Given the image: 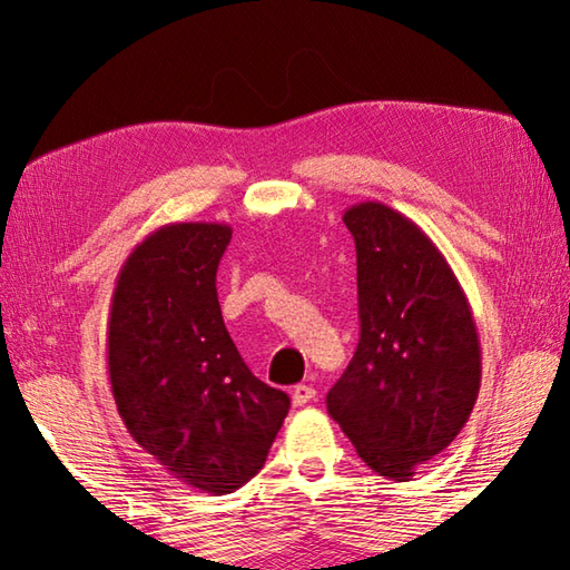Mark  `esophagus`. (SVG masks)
Masks as SVG:
<instances>
[{"instance_id": "obj_1", "label": "esophagus", "mask_w": 570, "mask_h": 570, "mask_svg": "<svg viewBox=\"0 0 570 570\" xmlns=\"http://www.w3.org/2000/svg\"><path fill=\"white\" fill-rule=\"evenodd\" d=\"M313 396H316V390H313L311 384H296L294 392H292V404L294 406H304V404L311 402Z\"/></svg>"}]
</instances>
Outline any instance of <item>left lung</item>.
<instances>
[{"instance_id": "left-lung-1", "label": "left lung", "mask_w": 570, "mask_h": 570, "mask_svg": "<svg viewBox=\"0 0 570 570\" xmlns=\"http://www.w3.org/2000/svg\"><path fill=\"white\" fill-rule=\"evenodd\" d=\"M343 223L357 252L360 343L325 404L374 472L406 482L468 423L480 337L451 264L414 220L367 200Z\"/></svg>"}]
</instances>
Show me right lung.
Masks as SVG:
<instances>
[{"instance_id":"add662e5","label":"right lung","mask_w":570,"mask_h":570,"mask_svg":"<svg viewBox=\"0 0 570 570\" xmlns=\"http://www.w3.org/2000/svg\"><path fill=\"white\" fill-rule=\"evenodd\" d=\"M229 237L223 223L156 229L119 269L107 321V372L131 439L208 494L257 475L292 406L225 328L215 274Z\"/></svg>"}]
</instances>
